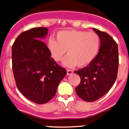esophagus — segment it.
I'll return each mask as SVG.
<instances>
[{
  "instance_id": "1",
  "label": "esophagus",
  "mask_w": 129,
  "mask_h": 129,
  "mask_svg": "<svg viewBox=\"0 0 129 129\" xmlns=\"http://www.w3.org/2000/svg\"><path fill=\"white\" fill-rule=\"evenodd\" d=\"M74 73V71L71 70H67V75H71V74H72Z\"/></svg>"
}]
</instances>
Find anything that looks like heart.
Instances as JSON below:
<instances>
[{
	"label": "heart",
	"instance_id": "b5f03b06",
	"mask_svg": "<svg viewBox=\"0 0 129 129\" xmlns=\"http://www.w3.org/2000/svg\"><path fill=\"white\" fill-rule=\"evenodd\" d=\"M57 40L50 38L47 47L52 57L58 62L67 50L68 55L62 61L64 67L88 65L96 57L100 46V39L94 32L62 30L57 34Z\"/></svg>",
	"mask_w": 129,
	"mask_h": 129
}]
</instances>
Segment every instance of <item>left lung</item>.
<instances>
[{
    "mask_svg": "<svg viewBox=\"0 0 129 129\" xmlns=\"http://www.w3.org/2000/svg\"><path fill=\"white\" fill-rule=\"evenodd\" d=\"M100 39V47L94 59L88 66L75 71L81 78L75 88L79 97L94 102L106 94L114 84L118 70V48L113 38L105 32L93 28Z\"/></svg>",
    "mask_w": 129,
    "mask_h": 129,
    "instance_id": "1",
    "label": "left lung"
}]
</instances>
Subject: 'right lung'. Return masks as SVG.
<instances>
[{
    "label": "right lung",
    "instance_id": "right-lung-1",
    "mask_svg": "<svg viewBox=\"0 0 129 129\" xmlns=\"http://www.w3.org/2000/svg\"><path fill=\"white\" fill-rule=\"evenodd\" d=\"M46 27H36L22 33L12 46V68L16 86L30 101L42 104L50 101L67 70L52 58L42 40Z\"/></svg>",
    "mask_w": 129,
    "mask_h": 129
}]
</instances>
